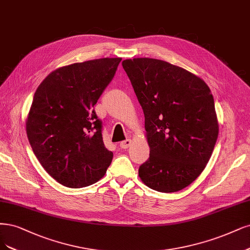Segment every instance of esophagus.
I'll return each mask as SVG.
<instances>
[{
	"mask_svg": "<svg viewBox=\"0 0 250 250\" xmlns=\"http://www.w3.org/2000/svg\"><path fill=\"white\" fill-rule=\"evenodd\" d=\"M130 145H131V140H125V141L120 143V147H121L122 149H127V148H129V146Z\"/></svg>",
	"mask_w": 250,
	"mask_h": 250,
	"instance_id": "34e87169",
	"label": "esophagus"
}]
</instances>
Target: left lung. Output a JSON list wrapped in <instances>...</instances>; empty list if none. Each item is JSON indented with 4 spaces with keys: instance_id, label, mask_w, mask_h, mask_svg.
<instances>
[{
    "instance_id": "left-lung-1",
    "label": "left lung",
    "mask_w": 250,
    "mask_h": 250,
    "mask_svg": "<svg viewBox=\"0 0 250 250\" xmlns=\"http://www.w3.org/2000/svg\"><path fill=\"white\" fill-rule=\"evenodd\" d=\"M122 65L143 108L150 147L139 176L153 190H182L201 175L217 141L211 91L200 77L161 60L129 59Z\"/></svg>"
}]
</instances>
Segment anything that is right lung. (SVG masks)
Returning <instances> with one entry per match:
<instances>
[{
	"label": "right lung",
	"instance_id": "1",
	"mask_svg": "<svg viewBox=\"0 0 250 250\" xmlns=\"http://www.w3.org/2000/svg\"><path fill=\"white\" fill-rule=\"evenodd\" d=\"M121 58L75 63L51 72L34 94L27 134L37 159L57 182L81 188L105 175L114 154L102 139L94 105Z\"/></svg>",
	"mask_w": 250,
	"mask_h": 250
}]
</instances>
